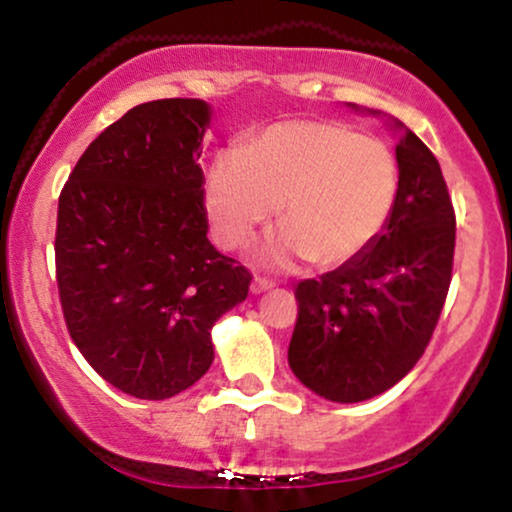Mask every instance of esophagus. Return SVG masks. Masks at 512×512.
Listing matches in <instances>:
<instances>
[{
  "instance_id": "obj_1",
  "label": "esophagus",
  "mask_w": 512,
  "mask_h": 512,
  "mask_svg": "<svg viewBox=\"0 0 512 512\" xmlns=\"http://www.w3.org/2000/svg\"><path fill=\"white\" fill-rule=\"evenodd\" d=\"M250 289H252V293H264V291L274 289V281L267 279V276H255V279H252Z\"/></svg>"
}]
</instances>
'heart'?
I'll use <instances>...</instances> for the list:
<instances>
[{"label":"heart","instance_id":"obj_1","mask_svg":"<svg viewBox=\"0 0 512 512\" xmlns=\"http://www.w3.org/2000/svg\"><path fill=\"white\" fill-rule=\"evenodd\" d=\"M399 166L383 139L342 122H279L216 156L207 216L223 248L240 250L274 219L284 226L274 262L337 269L366 255L395 211Z\"/></svg>","mask_w":512,"mask_h":512}]
</instances>
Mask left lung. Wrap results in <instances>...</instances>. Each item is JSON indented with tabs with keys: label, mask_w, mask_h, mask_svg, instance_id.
<instances>
[{
	"label": "left lung",
	"mask_w": 512,
	"mask_h": 512,
	"mask_svg": "<svg viewBox=\"0 0 512 512\" xmlns=\"http://www.w3.org/2000/svg\"><path fill=\"white\" fill-rule=\"evenodd\" d=\"M399 195L366 255L296 286L289 366L315 395L363 402L397 385L424 356L455 260V209L431 149L404 129Z\"/></svg>",
	"instance_id": "obj_1"
}]
</instances>
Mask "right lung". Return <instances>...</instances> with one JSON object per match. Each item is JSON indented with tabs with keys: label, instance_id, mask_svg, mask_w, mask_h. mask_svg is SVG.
Returning a JSON list of instances; mask_svg holds the SVG:
<instances>
[{
	"label": "right lung",
	"instance_id": "right-lung-1",
	"mask_svg": "<svg viewBox=\"0 0 512 512\" xmlns=\"http://www.w3.org/2000/svg\"><path fill=\"white\" fill-rule=\"evenodd\" d=\"M209 105L142 103L105 127L60 192L57 291L76 349L103 380L168 399L214 361L211 327L252 274L207 238L199 166Z\"/></svg>",
	"mask_w": 512,
	"mask_h": 512
}]
</instances>
